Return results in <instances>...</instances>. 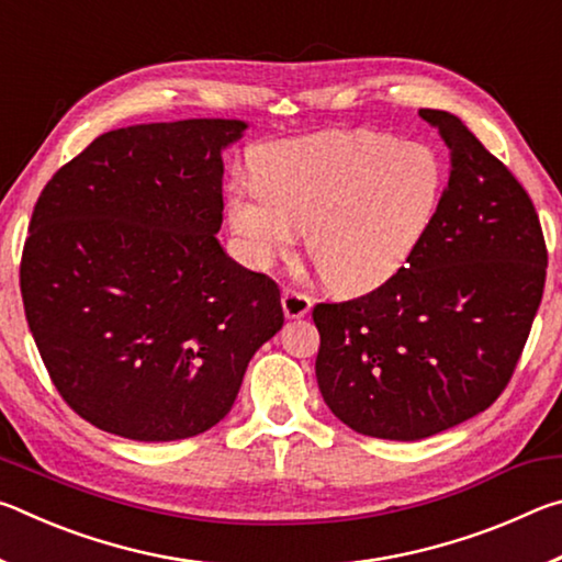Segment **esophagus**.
Listing matches in <instances>:
<instances>
[{"instance_id": "34e87169", "label": "esophagus", "mask_w": 562, "mask_h": 562, "mask_svg": "<svg viewBox=\"0 0 562 562\" xmlns=\"http://www.w3.org/2000/svg\"><path fill=\"white\" fill-rule=\"evenodd\" d=\"M282 310H284V315H288V319H300L312 310V297H307V294H302V292H294V290H284L282 292Z\"/></svg>"}]
</instances>
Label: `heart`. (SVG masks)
I'll return each instance as SVG.
<instances>
[{"label": "heart", "mask_w": 562, "mask_h": 562, "mask_svg": "<svg viewBox=\"0 0 562 562\" xmlns=\"http://www.w3.org/2000/svg\"><path fill=\"white\" fill-rule=\"evenodd\" d=\"M225 213L243 260L272 270L307 233V252L337 292H369L406 268L439 213L443 168L424 144L374 131H327L255 150Z\"/></svg>", "instance_id": "b5f03b06"}]
</instances>
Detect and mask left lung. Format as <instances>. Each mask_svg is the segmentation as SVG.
Returning a JSON list of instances; mask_svg holds the SVG:
<instances>
[{"instance_id": "obj_1", "label": "left lung", "mask_w": 562, "mask_h": 562, "mask_svg": "<svg viewBox=\"0 0 562 562\" xmlns=\"http://www.w3.org/2000/svg\"><path fill=\"white\" fill-rule=\"evenodd\" d=\"M449 146V188L406 268L364 297L317 304V384L341 424L418 441L486 412L540 307L548 252L510 170L449 111L424 109Z\"/></svg>"}]
</instances>
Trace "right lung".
<instances>
[{
  "mask_svg": "<svg viewBox=\"0 0 562 562\" xmlns=\"http://www.w3.org/2000/svg\"><path fill=\"white\" fill-rule=\"evenodd\" d=\"M237 119L109 131L34 205L22 300L54 386L131 441L190 439L227 416L282 329L280 288L223 250V150Z\"/></svg>",
  "mask_w": 562,
  "mask_h": 562,
  "instance_id": "right-lung-1",
  "label": "right lung"
}]
</instances>
